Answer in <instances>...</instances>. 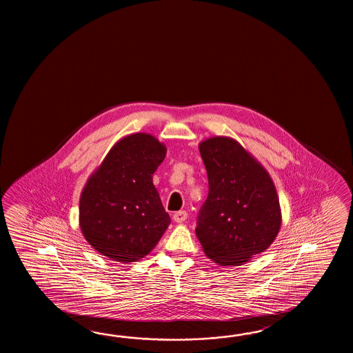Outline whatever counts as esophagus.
Here are the masks:
<instances>
[{
  "label": "esophagus",
  "mask_w": 353,
  "mask_h": 353,
  "mask_svg": "<svg viewBox=\"0 0 353 353\" xmlns=\"http://www.w3.org/2000/svg\"><path fill=\"white\" fill-rule=\"evenodd\" d=\"M187 217L188 213L185 210H179V212L174 213L173 219L176 223H183V222H185Z\"/></svg>",
  "instance_id": "obj_1"
}]
</instances>
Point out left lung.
<instances>
[{
  "mask_svg": "<svg viewBox=\"0 0 353 353\" xmlns=\"http://www.w3.org/2000/svg\"><path fill=\"white\" fill-rule=\"evenodd\" d=\"M210 192L195 233L203 251L221 266H240L270 248L281 208L270 174L239 141L213 136L199 143Z\"/></svg>",
  "mask_w": 353,
  "mask_h": 353,
  "instance_id": "1",
  "label": "left lung"
}]
</instances>
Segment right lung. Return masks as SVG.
<instances>
[{
    "mask_svg": "<svg viewBox=\"0 0 353 353\" xmlns=\"http://www.w3.org/2000/svg\"><path fill=\"white\" fill-rule=\"evenodd\" d=\"M165 155V143L136 132L114 143L90 174L79 199V227L101 255L135 263L158 245L170 217L152 175Z\"/></svg>",
    "mask_w": 353,
    "mask_h": 353,
    "instance_id": "obj_1",
    "label": "right lung"
}]
</instances>
